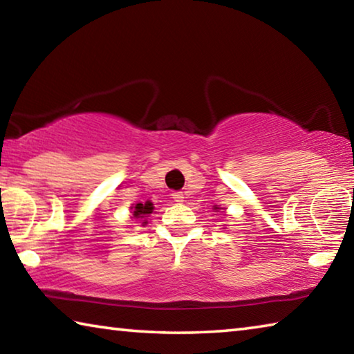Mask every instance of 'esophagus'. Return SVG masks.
Wrapping results in <instances>:
<instances>
[{
  "label": "esophagus",
  "mask_w": 354,
  "mask_h": 354,
  "mask_svg": "<svg viewBox=\"0 0 354 354\" xmlns=\"http://www.w3.org/2000/svg\"><path fill=\"white\" fill-rule=\"evenodd\" d=\"M171 198L175 200L176 203H183L184 201V194H183V192H173Z\"/></svg>",
  "instance_id": "esophagus-1"
}]
</instances>
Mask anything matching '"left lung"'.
Masks as SVG:
<instances>
[{"label":"left lung","instance_id":"1","mask_svg":"<svg viewBox=\"0 0 354 354\" xmlns=\"http://www.w3.org/2000/svg\"><path fill=\"white\" fill-rule=\"evenodd\" d=\"M214 209H215V211H217V209H220V207H217V206H215V207H214Z\"/></svg>","mask_w":354,"mask_h":354}]
</instances>
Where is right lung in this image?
Here are the masks:
<instances>
[{
  "label": "right lung",
  "instance_id": "right-lung-1",
  "mask_svg": "<svg viewBox=\"0 0 354 354\" xmlns=\"http://www.w3.org/2000/svg\"><path fill=\"white\" fill-rule=\"evenodd\" d=\"M133 209H134V211H133L134 218H140V220H143L142 225H147V223H148L147 217H148L149 214L153 212L154 206H153L151 201H147L145 205H142V203H137V205H136Z\"/></svg>",
  "mask_w": 354,
  "mask_h": 354
}]
</instances>
